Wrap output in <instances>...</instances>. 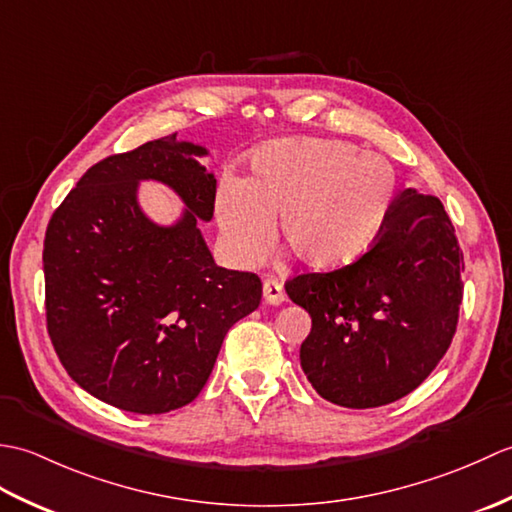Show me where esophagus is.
Instances as JSON below:
<instances>
[{
  "instance_id": "1",
  "label": "esophagus",
  "mask_w": 512,
  "mask_h": 512,
  "mask_svg": "<svg viewBox=\"0 0 512 512\" xmlns=\"http://www.w3.org/2000/svg\"><path fill=\"white\" fill-rule=\"evenodd\" d=\"M264 299H266L268 303H273V306H279V303L286 299L284 286H281L279 281H277V279H273V277L264 279Z\"/></svg>"
}]
</instances>
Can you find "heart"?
<instances>
[{"mask_svg":"<svg viewBox=\"0 0 512 512\" xmlns=\"http://www.w3.org/2000/svg\"><path fill=\"white\" fill-rule=\"evenodd\" d=\"M396 173L385 158L341 140H286L259 151L248 182L226 180L215 215L228 253L257 264L281 237L303 264L334 270L374 244L394 204Z\"/></svg>","mask_w":512,"mask_h":512,"instance_id":"heart-1","label":"heart"}]
</instances>
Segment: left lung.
Wrapping results in <instances>:
<instances>
[{"instance_id":"1","label":"left lung","mask_w":512,"mask_h":512,"mask_svg":"<svg viewBox=\"0 0 512 512\" xmlns=\"http://www.w3.org/2000/svg\"><path fill=\"white\" fill-rule=\"evenodd\" d=\"M462 270L442 202L407 189L356 262L292 277L288 297L312 317L299 356L317 394L347 409L411 394L453 341Z\"/></svg>"}]
</instances>
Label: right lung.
<instances>
[{"label":"right lung","instance_id":"1","mask_svg":"<svg viewBox=\"0 0 512 512\" xmlns=\"http://www.w3.org/2000/svg\"><path fill=\"white\" fill-rule=\"evenodd\" d=\"M206 149L176 134L114 154L83 173L43 239L48 334L88 394L134 413L189 405L231 325L257 310L255 273L213 262L198 222L215 209ZM140 179L165 181L188 211L158 227L139 211Z\"/></svg>","mask_w":512,"mask_h":512}]
</instances>
